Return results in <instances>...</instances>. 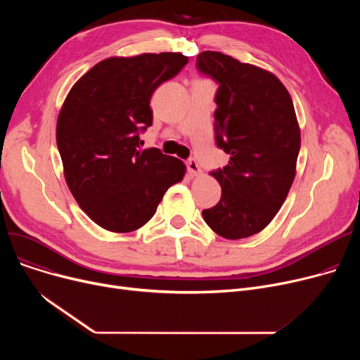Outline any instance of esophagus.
Instances as JSON below:
<instances>
[{
    "label": "esophagus",
    "instance_id": "esophagus-1",
    "mask_svg": "<svg viewBox=\"0 0 360 360\" xmlns=\"http://www.w3.org/2000/svg\"><path fill=\"white\" fill-rule=\"evenodd\" d=\"M186 167H188V170H190V174H191L193 176H197V175L201 174V167H200L198 162H197L194 158L186 160Z\"/></svg>",
    "mask_w": 360,
    "mask_h": 360
}]
</instances>
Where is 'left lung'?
I'll return each mask as SVG.
<instances>
[{"label": "left lung", "mask_w": 360, "mask_h": 360, "mask_svg": "<svg viewBox=\"0 0 360 360\" xmlns=\"http://www.w3.org/2000/svg\"><path fill=\"white\" fill-rule=\"evenodd\" d=\"M197 70L219 86L214 139L231 156L212 172L221 197L202 217L221 238H248L273 220L295 179L300 131L293 102L276 75L221 52H201Z\"/></svg>", "instance_id": "1"}]
</instances>
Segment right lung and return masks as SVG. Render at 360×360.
Listing matches in <instances>:
<instances>
[{
	"label": "right lung",
	"instance_id": "right-lung-1",
	"mask_svg": "<svg viewBox=\"0 0 360 360\" xmlns=\"http://www.w3.org/2000/svg\"><path fill=\"white\" fill-rule=\"evenodd\" d=\"M186 63L176 52L108 58L68 93L56 122L65 181L82 210L106 231L141 228L185 174L181 160L141 150L140 134L153 124L151 94Z\"/></svg>",
	"mask_w": 360,
	"mask_h": 360
}]
</instances>
